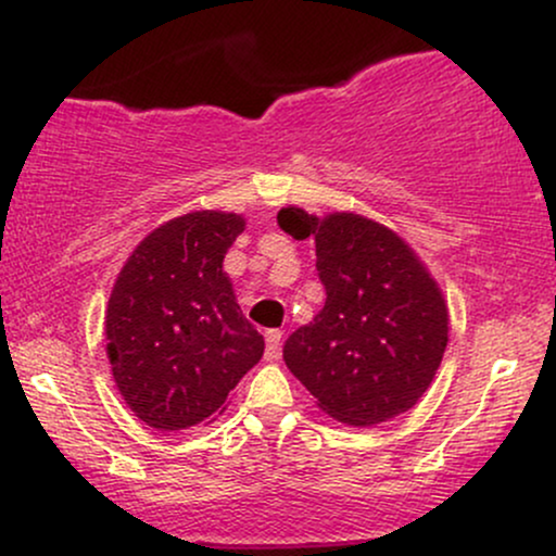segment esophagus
Returning a JSON list of instances; mask_svg holds the SVG:
<instances>
[{
    "label": "esophagus",
    "instance_id": "34e87169",
    "mask_svg": "<svg viewBox=\"0 0 556 556\" xmlns=\"http://www.w3.org/2000/svg\"><path fill=\"white\" fill-rule=\"evenodd\" d=\"M279 348H282V331L279 329H269L266 331V361H277L279 358Z\"/></svg>",
    "mask_w": 556,
    "mask_h": 556
}]
</instances>
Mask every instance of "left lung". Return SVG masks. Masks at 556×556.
<instances>
[{
  "label": "left lung",
  "instance_id": "8db88e82",
  "mask_svg": "<svg viewBox=\"0 0 556 556\" xmlns=\"http://www.w3.org/2000/svg\"><path fill=\"white\" fill-rule=\"evenodd\" d=\"M292 238L316 240L327 303L287 337L285 366L329 418L376 426L424 397L442 366L450 308L429 266L394 229L355 212L279 208Z\"/></svg>",
  "mask_w": 556,
  "mask_h": 556
}]
</instances>
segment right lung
I'll use <instances>...</instances> for the list:
<instances>
[{
    "label": "right lung",
    "instance_id": "1",
    "mask_svg": "<svg viewBox=\"0 0 556 556\" xmlns=\"http://www.w3.org/2000/svg\"><path fill=\"white\" fill-rule=\"evenodd\" d=\"M245 216L201 208L151 229L114 279L106 358L132 416L156 431L212 424L264 355L225 256Z\"/></svg>",
    "mask_w": 556,
    "mask_h": 556
}]
</instances>
